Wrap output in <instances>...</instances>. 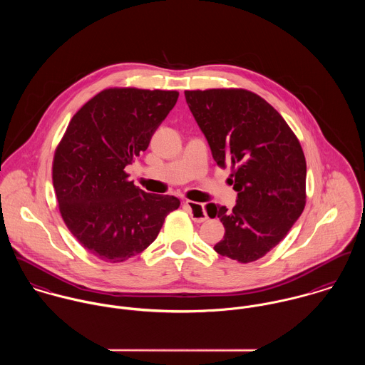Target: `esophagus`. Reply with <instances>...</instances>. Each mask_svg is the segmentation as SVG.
<instances>
[{
    "instance_id": "obj_1",
    "label": "esophagus",
    "mask_w": 365,
    "mask_h": 365,
    "mask_svg": "<svg viewBox=\"0 0 365 365\" xmlns=\"http://www.w3.org/2000/svg\"><path fill=\"white\" fill-rule=\"evenodd\" d=\"M185 205L191 210V216L195 222L198 223H202L208 219V215H207V210L205 207L202 204H198V202H194V201H185Z\"/></svg>"
}]
</instances>
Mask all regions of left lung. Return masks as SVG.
I'll list each match as a JSON object with an SVG mask.
<instances>
[{
    "label": "left lung",
    "instance_id": "1",
    "mask_svg": "<svg viewBox=\"0 0 365 365\" xmlns=\"http://www.w3.org/2000/svg\"><path fill=\"white\" fill-rule=\"evenodd\" d=\"M185 100L220 168L230 164L237 191L232 210L207 205L225 226L215 252L239 262L264 257L289 232L307 204L302 146L260 96L245 88L185 91Z\"/></svg>",
    "mask_w": 365,
    "mask_h": 365
}]
</instances>
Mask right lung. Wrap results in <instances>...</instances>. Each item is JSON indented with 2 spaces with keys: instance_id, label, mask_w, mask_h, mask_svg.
I'll use <instances>...</instances> for the list:
<instances>
[{
  "instance_id": "add662e5",
  "label": "right lung",
  "mask_w": 365,
  "mask_h": 365,
  "mask_svg": "<svg viewBox=\"0 0 365 365\" xmlns=\"http://www.w3.org/2000/svg\"><path fill=\"white\" fill-rule=\"evenodd\" d=\"M177 100L178 91L106 88L74 113L56 148L58 210L77 242L100 260L122 262L142 253L180 207L173 195L136 188L125 171Z\"/></svg>"
}]
</instances>
